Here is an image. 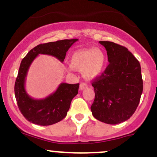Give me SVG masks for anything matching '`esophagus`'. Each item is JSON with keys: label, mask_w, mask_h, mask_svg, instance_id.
<instances>
[{"label": "esophagus", "mask_w": 157, "mask_h": 157, "mask_svg": "<svg viewBox=\"0 0 157 157\" xmlns=\"http://www.w3.org/2000/svg\"><path fill=\"white\" fill-rule=\"evenodd\" d=\"M87 87H88V85L86 83H85V82H82V83H80V90H83V89H86Z\"/></svg>", "instance_id": "34e87169"}]
</instances>
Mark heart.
Segmentation results:
<instances>
[{
    "label": "heart",
    "mask_w": 157,
    "mask_h": 157,
    "mask_svg": "<svg viewBox=\"0 0 157 157\" xmlns=\"http://www.w3.org/2000/svg\"><path fill=\"white\" fill-rule=\"evenodd\" d=\"M104 63V55L99 49H80L72 53L71 57V65L68 69L73 71L74 68L82 69L83 77L87 80H93L102 73Z\"/></svg>",
    "instance_id": "b5f03b06"
}]
</instances>
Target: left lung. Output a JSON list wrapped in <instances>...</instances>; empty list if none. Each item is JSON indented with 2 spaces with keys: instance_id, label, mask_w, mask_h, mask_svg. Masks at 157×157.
Masks as SVG:
<instances>
[{
  "instance_id": "1",
  "label": "left lung",
  "mask_w": 157,
  "mask_h": 157,
  "mask_svg": "<svg viewBox=\"0 0 157 157\" xmlns=\"http://www.w3.org/2000/svg\"><path fill=\"white\" fill-rule=\"evenodd\" d=\"M99 43L106 48L109 64L92 83L95 96L91 111L100 121L117 124L129 119L139 104L143 91L140 63L124 46Z\"/></svg>"
}]
</instances>
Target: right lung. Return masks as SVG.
<instances>
[{
  "mask_svg": "<svg viewBox=\"0 0 157 157\" xmlns=\"http://www.w3.org/2000/svg\"><path fill=\"white\" fill-rule=\"evenodd\" d=\"M77 40L64 39L40 44L30 50L22 59L15 82V96L21 114L31 123L48 126L63 120L79 89V83L62 82L54 92L45 98L38 100L31 98L25 89L26 77L31 63L39 54L51 55L63 63L68 50Z\"/></svg>",
  "mask_w": 157,
  "mask_h": 157,
  "instance_id": "add662e5",
  "label": "right lung"
}]
</instances>
